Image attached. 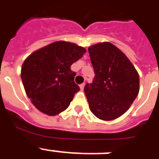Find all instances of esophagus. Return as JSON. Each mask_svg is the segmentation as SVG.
<instances>
[{
    "instance_id": "34e87169",
    "label": "esophagus",
    "mask_w": 159,
    "mask_h": 159,
    "mask_svg": "<svg viewBox=\"0 0 159 159\" xmlns=\"http://www.w3.org/2000/svg\"><path fill=\"white\" fill-rule=\"evenodd\" d=\"M84 87H85V83H82L80 85V89H81V90H83Z\"/></svg>"
}]
</instances>
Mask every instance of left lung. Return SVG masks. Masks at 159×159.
<instances>
[{"label":"left lung","mask_w":159,"mask_h":159,"mask_svg":"<svg viewBox=\"0 0 159 159\" xmlns=\"http://www.w3.org/2000/svg\"><path fill=\"white\" fill-rule=\"evenodd\" d=\"M95 77L84 88L97 118L111 121L128 110L139 92V76L128 57L110 42L88 48Z\"/></svg>","instance_id":"8db88e82"}]
</instances>
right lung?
<instances>
[{
  "instance_id": "add662e5",
  "label": "right lung",
  "mask_w": 159,
  "mask_h": 159,
  "mask_svg": "<svg viewBox=\"0 0 159 159\" xmlns=\"http://www.w3.org/2000/svg\"><path fill=\"white\" fill-rule=\"evenodd\" d=\"M86 49L58 41L35 51L25 60L20 77L25 93L41 112L49 116L67 109L80 88L70 66Z\"/></svg>"
}]
</instances>
